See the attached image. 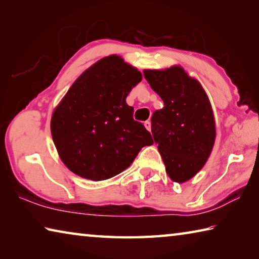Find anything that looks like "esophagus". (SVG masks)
I'll list each match as a JSON object with an SVG mask.
<instances>
[{
    "label": "esophagus",
    "mask_w": 259,
    "mask_h": 259,
    "mask_svg": "<svg viewBox=\"0 0 259 259\" xmlns=\"http://www.w3.org/2000/svg\"><path fill=\"white\" fill-rule=\"evenodd\" d=\"M144 124H145V128H146L148 131H151V122H150V121H146Z\"/></svg>",
    "instance_id": "esophagus-1"
}]
</instances>
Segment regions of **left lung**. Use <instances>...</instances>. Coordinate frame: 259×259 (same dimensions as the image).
<instances>
[{"mask_svg":"<svg viewBox=\"0 0 259 259\" xmlns=\"http://www.w3.org/2000/svg\"><path fill=\"white\" fill-rule=\"evenodd\" d=\"M144 76L163 100L152 115V135L168 176L176 183L194 177L212 151L216 126L202 85L181 66L145 69Z\"/></svg>","mask_w":259,"mask_h":259,"instance_id":"1","label":"left lung"}]
</instances>
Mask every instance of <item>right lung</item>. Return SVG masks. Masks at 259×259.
<instances>
[{
  "label": "right lung",
  "mask_w": 259,
  "mask_h": 259,
  "mask_svg": "<svg viewBox=\"0 0 259 259\" xmlns=\"http://www.w3.org/2000/svg\"><path fill=\"white\" fill-rule=\"evenodd\" d=\"M142 73L119 56L100 59L69 88L51 117V135L65 165L82 178L105 181L133 163L151 134L134 120L126 96Z\"/></svg>",
  "instance_id": "1"
}]
</instances>
